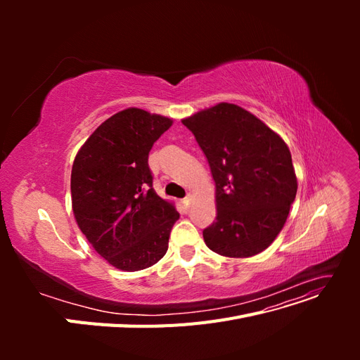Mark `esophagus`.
Wrapping results in <instances>:
<instances>
[{
  "instance_id": "1",
  "label": "esophagus",
  "mask_w": 360,
  "mask_h": 360,
  "mask_svg": "<svg viewBox=\"0 0 360 360\" xmlns=\"http://www.w3.org/2000/svg\"><path fill=\"white\" fill-rule=\"evenodd\" d=\"M191 202H192V193H188L186 195V198H184L183 201H181V204H183V207H184V209H189V205H191Z\"/></svg>"
}]
</instances>
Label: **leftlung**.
<instances>
[{"label": "left lung", "instance_id": "8db88e82", "mask_svg": "<svg viewBox=\"0 0 360 360\" xmlns=\"http://www.w3.org/2000/svg\"><path fill=\"white\" fill-rule=\"evenodd\" d=\"M197 139L216 184V221L202 237L213 252L246 258L263 252L284 226L296 198L291 153L254 114L219 103L181 120Z\"/></svg>", "mask_w": 360, "mask_h": 360}]
</instances>
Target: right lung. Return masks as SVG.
<instances>
[{"mask_svg":"<svg viewBox=\"0 0 360 360\" xmlns=\"http://www.w3.org/2000/svg\"><path fill=\"white\" fill-rule=\"evenodd\" d=\"M171 124V118L127 108L97 127L75 158V219L96 252L120 270L156 264L180 217L155 192L148 167L151 147Z\"/></svg>","mask_w":360,"mask_h":360,"instance_id":"1","label":"right lung"}]
</instances>
